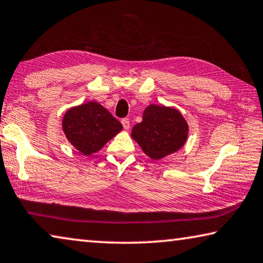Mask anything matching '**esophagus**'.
<instances>
[{"label":"esophagus","instance_id":"1","mask_svg":"<svg viewBox=\"0 0 263 263\" xmlns=\"http://www.w3.org/2000/svg\"><path fill=\"white\" fill-rule=\"evenodd\" d=\"M122 125H123V127L125 128V130H128V128H130V120H128V118L122 119Z\"/></svg>","mask_w":263,"mask_h":263}]
</instances>
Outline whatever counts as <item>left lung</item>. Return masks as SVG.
Wrapping results in <instances>:
<instances>
[{
	"label": "left lung",
	"instance_id": "1",
	"mask_svg": "<svg viewBox=\"0 0 263 263\" xmlns=\"http://www.w3.org/2000/svg\"><path fill=\"white\" fill-rule=\"evenodd\" d=\"M189 124L177 109L151 104L145 109L141 123L132 128L131 137L144 153L159 160L184 146Z\"/></svg>",
	"mask_w": 263,
	"mask_h": 263
}]
</instances>
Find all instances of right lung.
Masks as SVG:
<instances>
[{
	"instance_id": "right-lung-1",
	"label": "right lung",
	"mask_w": 263,
	"mask_h": 263,
	"mask_svg": "<svg viewBox=\"0 0 263 263\" xmlns=\"http://www.w3.org/2000/svg\"><path fill=\"white\" fill-rule=\"evenodd\" d=\"M65 137L79 152L90 156L123 130L122 124L97 102L74 106L62 120Z\"/></svg>"
}]
</instances>
